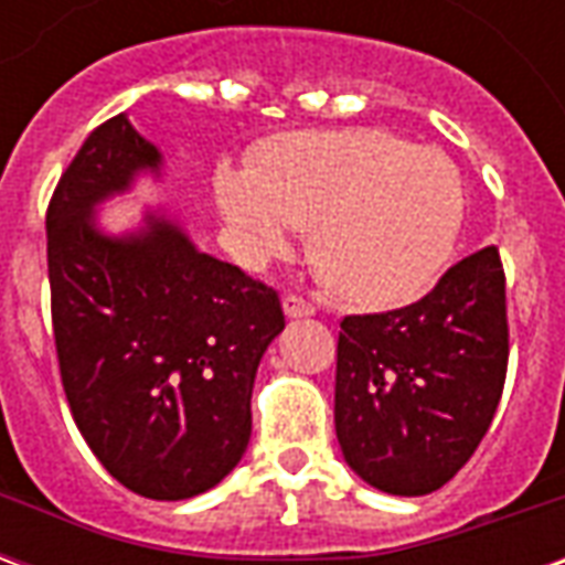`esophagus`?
Returning <instances> with one entry per match:
<instances>
[{
	"instance_id": "1",
	"label": "esophagus",
	"mask_w": 565,
	"mask_h": 565,
	"mask_svg": "<svg viewBox=\"0 0 565 565\" xmlns=\"http://www.w3.org/2000/svg\"><path fill=\"white\" fill-rule=\"evenodd\" d=\"M284 315H287V318H311V315H315V306H311L308 299H302V296L287 294L284 296Z\"/></svg>"
}]
</instances>
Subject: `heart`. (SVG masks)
Instances as JSON below:
<instances>
[{
    "label": "heart",
    "instance_id": "heart-1",
    "mask_svg": "<svg viewBox=\"0 0 565 565\" xmlns=\"http://www.w3.org/2000/svg\"><path fill=\"white\" fill-rule=\"evenodd\" d=\"M214 196L254 263L311 230V259L332 290L387 306L424 290L457 245L462 178L429 148L384 129H306L263 141L250 169L221 166Z\"/></svg>",
    "mask_w": 565,
    "mask_h": 565
}]
</instances>
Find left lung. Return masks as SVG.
<instances>
[{
	"instance_id": "obj_1",
	"label": "left lung",
	"mask_w": 565,
	"mask_h": 565,
	"mask_svg": "<svg viewBox=\"0 0 565 565\" xmlns=\"http://www.w3.org/2000/svg\"><path fill=\"white\" fill-rule=\"evenodd\" d=\"M335 354V436L348 466L393 497L448 484L481 445L505 384L499 250L460 259L412 306L344 318Z\"/></svg>"
}]
</instances>
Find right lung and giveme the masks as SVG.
I'll list each match as a JSON object with an SVG mask.
<instances>
[{"label": "right lung", "mask_w": 565, "mask_h": 565, "mask_svg": "<svg viewBox=\"0 0 565 565\" xmlns=\"http://www.w3.org/2000/svg\"><path fill=\"white\" fill-rule=\"evenodd\" d=\"M127 115L87 136L47 205V278L60 379L81 436L148 499L221 484L250 438V393L284 330L278 294L202 254L160 211L108 235L96 205L160 174Z\"/></svg>", "instance_id": "add662e5"}]
</instances>
